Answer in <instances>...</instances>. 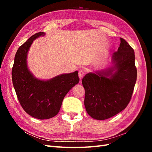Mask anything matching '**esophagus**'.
<instances>
[{"mask_svg": "<svg viewBox=\"0 0 152 152\" xmlns=\"http://www.w3.org/2000/svg\"><path fill=\"white\" fill-rule=\"evenodd\" d=\"M84 75V72L82 70H79V77L80 80L82 79V78H83Z\"/></svg>", "mask_w": 152, "mask_h": 152, "instance_id": "34e87169", "label": "esophagus"}]
</instances>
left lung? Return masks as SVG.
Wrapping results in <instances>:
<instances>
[{
	"label": "left lung",
	"mask_w": 152,
	"mask_h": 152,
	"mask_svg": "<svg viewBox=\"0 0 152 152\" xmlns=\"http://www.w3.org/2000/svg\"><path fill=\"white\" fill-rule=\"evenodd\" d=\"M111 61L110 67L87 73L82 80L86 110L96 120H105L125 109L136 82L134 51L124 39Z\"/></svg>",
	"instance_id": "1"
}]
</instances>
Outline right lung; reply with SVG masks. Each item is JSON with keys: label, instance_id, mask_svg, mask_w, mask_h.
Segmentation results:
<instances>
[{"label": "right lung", "instance_id": "obj_1", "mask_svg": "<svg viewBox=\"0 0 152 152\" xmlns=\"http://www.w3.org/2000/svg\"><path fill=\"white\" fill-rule=\"evenodd\" d=\"M45 35L44 32L37 33L19 48L12 69L13 86L22 108L30 116L40 120L56 115L66 94L79 82L77 71L49 80L39 79L30 71L27 65L30 48L34 40Z\"/></svg>", "mask_w": 152, "mask_h": 152}]
</instances>
